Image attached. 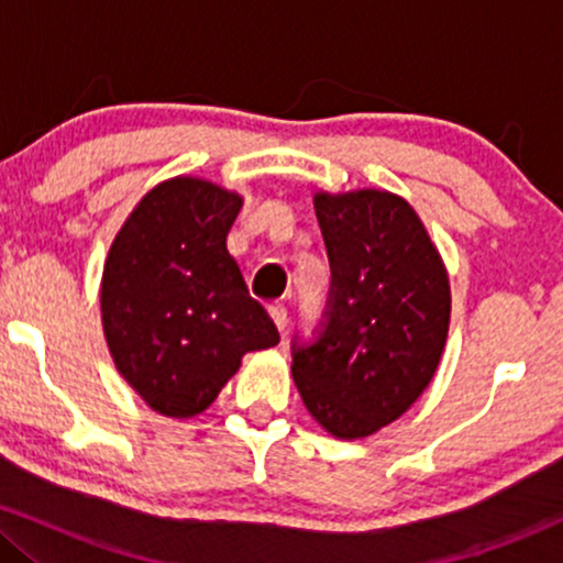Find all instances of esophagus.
I'll list each match as a JSON object with an SVG mask.
<instances>
[{"mask_svg": "<svg viewBox=\"0 0 563 563\" xmlns=\"http://www.w3.org/2000/svg\"><path fill=\"white\" fill-rule=\"evenodd\" d=\"M269 318L275 320V325L280 328V331H286V322H288V309H286V303H280V301L269 303Z\"/></svg>", "mask_w": 563, "mask_h": 563, "instance_id": "34e87169", "label": "esophagus"}]
</instances>
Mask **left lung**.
Returning a JSON list of instances; mask_svg holds the SVG:
<instances>
[{
	"mask_svg": "<svg viewBox=\"0 0 563 563\" xmlns=\"http://www.w3.org/2000/svg\"><path fill=\"white\" fill-rule=\"evenodd\" d=\"M331 296L314 341L299 335L296 389L328 434L389 426L434 378L450 328V277L421 217L389 190L318 192Z\"/></svg>",
	"mask_w": 563,
	"mask_h": 563,
	"instance_id": "left-lung-1",
	"label": "left lung"
}]
</instances>
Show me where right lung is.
<instances>
[{
	"label": "right lung",
	"mask_w": 563,
	"mask_h": 563,
	"mask_svg": "<svg viewBox=\"0 0 563 563\" xmlns=\"http://www.w3.org/2000/svg\"><path fill=\"white\" fill-rule=\"evenodd\" d=\"M243 198L200 177L145 192L102 267V331L115 371L153 410L192 418L235 376L245 352L280 341L251 299L228 232Z\"/></svg>",
	"instance_id": "right-lung-1"
}]
</instances>
